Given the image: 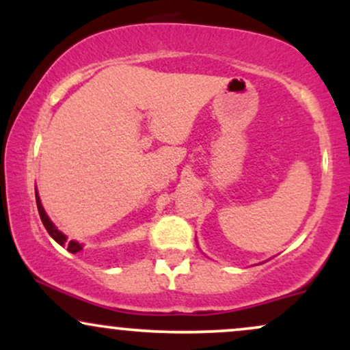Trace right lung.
Here are the masks:
<instances>
[{
	"instance_id": "right-lung-1",
	"label": "right lung",
	"mask_w": 350,
	"mask_h": 350,
	"mask_svg": "<svg viewBox=\"0 0 350 350\" xmlns=\"http://www.w3.org/2000/svg\"><path fill=\"white\" fill-rule=\"evenodd\" d=\"M36 202H38V211H39V215H41V220H42L44 227H46V230L49 232V235L52 237V239H54L59 245H66L67 250H69L70 253H79L80 250H82V245L77 243V242H74V240H70L69 243L66 242L67 237L64 235L62 232H59L57 228H55L54 224H52L51 220H49V217H47L46 212H44V208L41 206V200H39V198H38V192H36Z\"/></svg>"
}]
</instances>
